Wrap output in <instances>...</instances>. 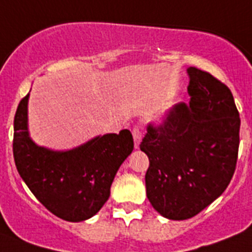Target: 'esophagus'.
Here are the masks:
<instances>
[{"label":"esophagus","instance_id":"1","mask_svg":"<svg viewBox=\"0 0 252 252\" xmlns=\"http://www.w3.org/2000/svg\"><path fill=\"white\" fill-rule=\"evenodd\" d=\"M132 133L133 138H134V147H136V149H139V145H141V141H142V134H141L138 128H134Z\"/></svg>","mask_w":252,"mask_h":252}]
</instances>
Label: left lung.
<instances>
[{
  "label": "left lung",
  "instance_id": "1",
  "mask_svg": "<svg viewBox=\"0 0 252 252\" xmlns=\"http://www.w3.org/2000/svg\"><path fill=\"white\" fill-rule=\"evenodd\" d=\"M189 105H175L161 126H149L139 145L149 156L146 193L172 220L197 215L229 185L237 162L240 114L220 80L188 67Z\"/></svg>",
  "mask_w": 252,
  "mask_h": 252
}]
</instances>
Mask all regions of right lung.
I'll return each instance as SVG.
<instances>
[{"mask_svg":"<svg viewBox=\"0 0 252 252\" xmlns=\"http://www.w3.org/2000/svg\"><path fill=\"white\" fill-rule=\"evenodd\" d=\"M28 101L29 94L14 119L12 151L19 174L52 214L67 221L90 219L109 200L116 172L132 154V133H107L71 150L55 151L29 136Z\"/></svg>","mask_w":252,"mask_h":252,"instance_id":"1","label":"right lung"}]
</instances>
